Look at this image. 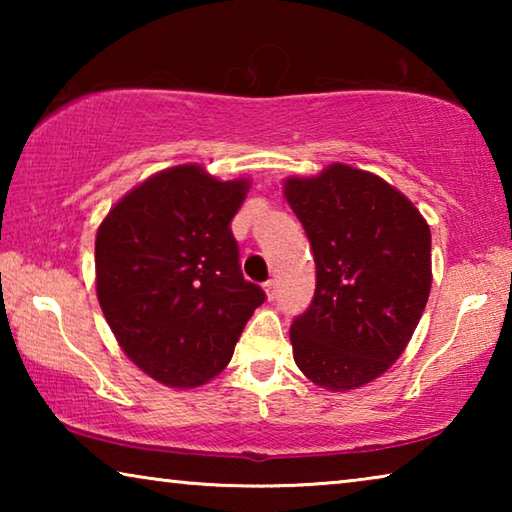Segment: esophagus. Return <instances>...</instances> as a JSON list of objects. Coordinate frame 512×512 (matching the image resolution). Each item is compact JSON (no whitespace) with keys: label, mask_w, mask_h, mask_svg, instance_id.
<instances>
[{"label":"esophagus","mask_w":512,"mask_h":512,"mask_svg":"<svg viewBox=\"0 0 512 512\" xmlns=\"http://www.w3.org/2000/svg\"><path fill=\"white\" fill-rule=\"evenodd\" d=\"M264 291H266V298L273 300V298H275V291H277V282H275V280H268V282L264 284Z\"/></svg>","instance_id":"34e87169"}]
</instances>
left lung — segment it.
<instances>
[{"mask_svg":"<svg viewBox=\"0 0 512 512\" xmlns=\"http://www.w3.org/2000/svg\"><path fill=\"white\" fill-rule=\"evenodd\" d=\"M316 259V291L291 325L302 375L354 391L393 366L431 291V232L409 198L370 171L334 162L284 180Z\"/></svg>","mask_w":512,"mask_h":512,"instance_id":"left-lung-1","label":"left lung"}]
</instances>
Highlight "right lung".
<instances>
[{
  "label": "right lung",
  "instance_id": "add662e5",
  "mask_svg": "<svg viewBox=\"0 0 512 512\" xmlns=\"http://www.w3.org/2000/svg\"><path fill=\"white\" fill-rule=\"evenodd\" d=\"M248 178L178 164L133 187L94 241L97 298L119 348L171 388H196L228 366L264 302L244 280L230 221Z\"/></svg>",
  "mask_w": 512,
  "mask_h": 512
}]
</instances>
